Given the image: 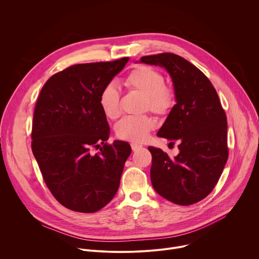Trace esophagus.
I'll list each match as a JSON object with an SVG mask.
<instances>
[{
    "label": "esophagus",
    "instance_id": "esophagus-1",
    "mask_svg": "<svg viewBox=\"0 0 259 259\" xmlns=\"http://www.w3.org/2000/svg\"><path fill=\"white\" fill-rule=\"evenodd\" d=\"M141 145H139V144H136V143H131V149H132V151L133 152H136V151H138L139 149H141Z\"/></svg>",
    "mask_w": 259,
    "mask_h": 259
}]
</instances>
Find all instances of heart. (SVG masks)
<instances>
[{
    "instance_id": "1",
    "label": "heart",
    "mask_w": 259,
    "mask_h": 259,
    "mask_svg": "<svg viewBox=\"0 0 259 259\" xmlns=\"http://www.w3.org/2000/svg\"><path fill=\"white\" fill-rule=\"evenodd\" d=\"M124 85L132 91L145 94L144 108L158 116H166L175 104V93L165 84L163 73L155 67L138 64L133 67L124 79ZM99 105L108 119H117L121 114V95L114 84L103 87L99 95ZM155 120L147 116H126L115 127L116 135L123 140L132 142L144 141L155 128Z\"/></svg>"
}]
</instances>
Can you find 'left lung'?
Listing matches in <instances>:
<instances>
[{
  "mask_svg": "<svg viewBox=\"0 0 259 259\" xmlns=\"http://www.w3.org/2000/svg\"><path fill=\"white\" fill-rule=\"evenodd\" d=\"M140 61L168 70L177 101L158 136L178 142L180 152L171 159L161 149L149 147L152 184L174 204H195L213 191L228 161L225 109L210 80L183 57L166 52L142 56Z\"/></svg>",
  "mask_w": 259,
  "mask_h": 259,
  "instance_id": "obj_1",
  "label": "left lung"
}]
</instances>
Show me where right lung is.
Segmentation results:
<instances>
[{
	"mask_svg": "<svg viewBox=\"0 0 259 259\" xmlns=\"http://www.w3.org/2000/svg\"><path fill=\"white\" fill-rule=\"evenodd\" d=\"M128 60L71 65L50 77L36 100L31 151L47 188L69 210L96 212L118 192L131 146L106 142L109 127L99 95Z\"/></svg>",
	"mask_w": 259,
	"mask_h": 259,
	"instance_id": "obj_1",
	"label": "right lung"
}]
</instances>
